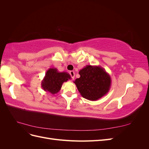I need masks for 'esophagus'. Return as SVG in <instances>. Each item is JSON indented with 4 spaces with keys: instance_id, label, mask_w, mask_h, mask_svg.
Here are the masks:
<instances>
[{
    "instance_id": "obj_1",
    "label": "esophagus",
    "mask_w": 149,
    "mask_h": 149,
    "mask_svg": "<svg viewBox=\"0 0 149 149\" xmlns=\"http://www.w3.org/2000/svg\"><path fill=\"white\" fill-rule=\"evenodd\" d=\"M70 75L71 76V78L73 79H74V72L73 71H71L70 72Z\"/></svg>"
}]
</instances>
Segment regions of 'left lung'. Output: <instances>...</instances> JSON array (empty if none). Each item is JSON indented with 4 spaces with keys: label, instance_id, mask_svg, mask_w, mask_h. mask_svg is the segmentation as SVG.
<instances>
[{
    "label": "left lung",
    "instance_id": "obj_1",
    "mask_svg": "<svg viewBox=\"0 0 149 149\" xmlns=\"http://www.w3.org/2000/svg\"><path fill=\"white\" fill-rule=\"evenodd\" d=\"M80 78L74 83L84 98L97 101L109 92L111 78L106 70L100 66L86 65L79 71Z\"/></svg>",
    "mask_w": 149,
    "mask_h": 149
}]
</instances>
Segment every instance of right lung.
Instances as JSON below:
<instances>
[{
    "label": "right lung",
    "instance_id": "add662e5",
    "mask_svg": "<svg viewBox=\"0 0 149 149\" xmlns=\"http://www.w3.org/2000/svg\"><path fill=\"white\" fill-rule=\"evenodd\" d=\"M71 76L66 72H60L56 68H49L42 81V88L45 91L52 94L60 91L62 84L71 79Z\"/></svg>",
    "mask_w": 149,
    "mask_h": 149
}]
</instances>
